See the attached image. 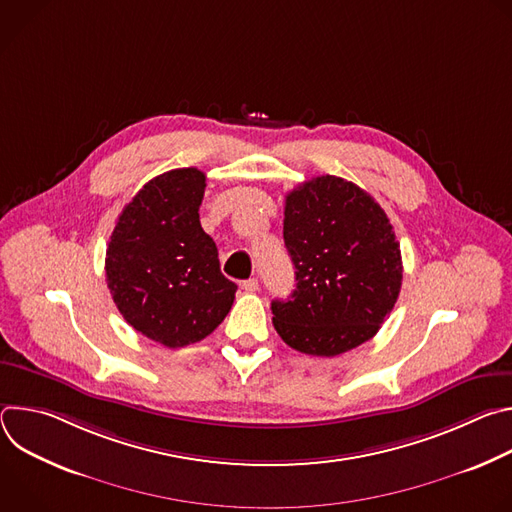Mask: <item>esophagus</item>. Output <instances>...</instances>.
Here are the masks:
<instances>
[{
  "label": "esophagus",
  "mask_w": 512,
  "mask_h": 512,
  "mask_svg": "<svg viewBox=\"0 0 512 512\" xmlns=\"http://www.w3.org/2000/svg\"><path fill=\"white\" fill-rule=\"evenodd\" d=\"M241 287H243L245 291H249V294H253V291H257V289H259V281H257L255 277H251V279L243 281V283H241Z\"/></svg>",
  "instance_id": "esophagus-1"
}]
</instances>
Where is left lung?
Masks as SVG:
<instances>
[{
    "label": "left lung",
    "mask_w": 512,
    "mask_h": 512,
    "mask_svg": "<svg viewBox=\"0 0 512 512\" xmlns=\"http://www.w3.org/2000/svg\"><path fill=\"white\" fill-rule=\"evenodd\" d=\"M283 214L296 289L271 302L281 340L312 356H336L371 340L403 279L385 210L356 184L326 174L291 190Z\"/></svg>",
    "instance_id": "left-lung-1"
}]
</instances>
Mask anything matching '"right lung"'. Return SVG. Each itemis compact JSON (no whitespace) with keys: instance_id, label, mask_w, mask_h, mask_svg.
<instances>
[{"instance_id":"obj_1","label":"right lung","mask_w":512,"mask_h":512,"mask_svg":"<svg viewBox=\"0 0 512 512\" xmlns=\"http://www.w3.org/2000/svg\"><path fill=\"white\" fill-rule=\"evenodd\" d=\"M206 176L170 170L145 184L113 229L105 273L125 322L168 348L206 338L229 314L237 285L200 227Z\"/></svg>"}]
</instances>
